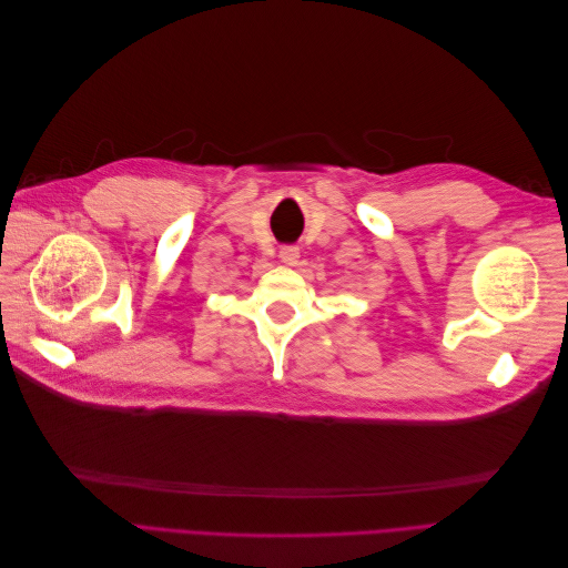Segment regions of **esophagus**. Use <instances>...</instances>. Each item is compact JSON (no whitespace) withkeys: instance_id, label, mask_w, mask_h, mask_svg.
Returning <instances> with one entry per match:
<instances>
[{"instance_id":"1","label":"esophagus","mask_w":568,"mask_h":568,"mask_svg":"<svg viewBox=\"0 0 568 568\" xmlns=\"http://www.w3.org/2000/svg\"><path fill=\"white\" fill-rule=\"evenodd\" d=\"M298 257H301V251H298L296 246H284V248L280 251V261H282L284 265H288V267L298 265Z\"/></svg>"}]
</instances>
